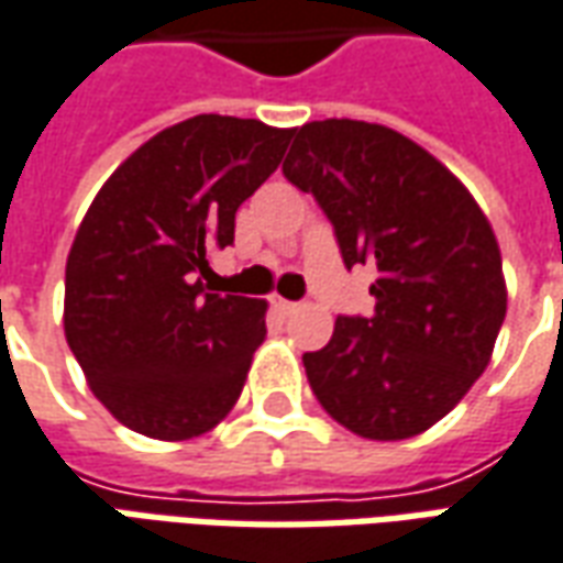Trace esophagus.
Instances as JSON below:
<instances>
[{"instance_id": "34e87169", "label": "esophagus", "mask_w": 563, "mask_h": 563, "mask_svg": "<svg viewBox=\"0 0 563 563\" xmlns=\"http://www.w3.org/2000/svg\"><path fill=\"white\" fill-rule=\"evenodd\" d=\"M274 308L280 310L283 317H286V313H295V310H298V301H286V298H274Z\"/></svg>"}]
</instances>
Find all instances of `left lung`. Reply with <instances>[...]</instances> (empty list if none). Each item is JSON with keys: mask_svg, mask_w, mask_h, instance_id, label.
Returning a JSON list of instances; mask_svg holds the SVG:
<instances>
[{"mask_svg": "<svg viewBox=\"0 0 563 563\" xmlns=\"http://www.w3.org/2000/svg\"><path fill=\"white\" fill-rule=\"evenodd\" d=\"M283 176L332 222L344 268L372 265L375 313L305 353L310 390L363 439L430 430L485 372L506 317L497 238L473 195L402 133L329 118L292 133Z\"/></svg>", "mask_w": 563, "mask_h": 563, "instance_id": "1", "label": "left lung"}]
</instances>
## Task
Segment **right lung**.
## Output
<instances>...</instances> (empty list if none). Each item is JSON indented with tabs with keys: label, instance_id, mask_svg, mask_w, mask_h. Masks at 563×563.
Wrapping results in <instances>:
<instances>
[{
	"label": "right lung",
	"instance_id": "obj_1",
	"mask_svg": "<svg viewBox=\"0 0 563 563\" xmlns=\"http://www.w3.org/2000/svg\"><path fill=\"white\" fill-rule=\"evenodd\" d=\"M292 131L195 115L124 161L90 203L66 258L63 325L90 390L148 439H195L234 408L265 301L213 289L207 253L277 170Z\"/></svg>",
	"mask_w": 563,
	"mask_h": 563
}]
</instances>
